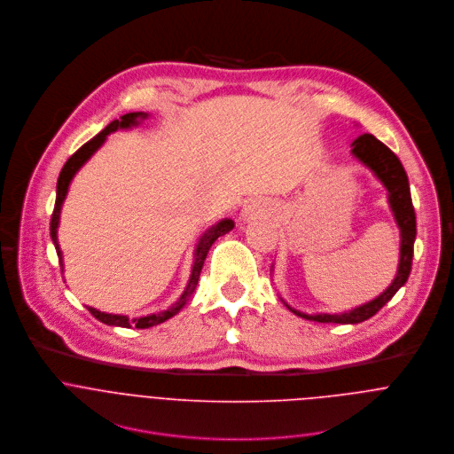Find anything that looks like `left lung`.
<instances>
[{
	"label": "left lung",
	"mask_w": 454,
	"mask_h": 454,
	"mask_svg": "<svg viewBox=\"0 0 454 454\" xmlns=\"http://www.w3.org/2000/svg\"><path fill=\"white\" fill-rule=\"evenodd\" d=\"M353 156L364 163L367 168L374 172V176L383 183V186L388 192V204L394 213V218L397 222V227L401 231V255H399V266L397 275L392 280V284L374 300H371L365 305H360L353 310L342 312V314H303L293 307L287 305L291 312H294L300 317H305L309 321L317 323H360L374 316L395 293L404 282L408 280L410 270H411V257H413V241H415V211L411 204L410 195V184L406 172L399 161V158L380 140H376L372 135H362L351 144Z\"/></svg>",
	"instance_id": "left-lung-1"
}]
</instances>
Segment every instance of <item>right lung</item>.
I'll return each mask as SVG.
<instances>
[{
    "instance_id": "obj_1",
    "label": "right lung",
    "mask_w": 454,
    "mask_h": 454,
    "mask_svg": "<svg viewBox=\"0 0 454 454\" xmlns=\"http://www.w3.org/2000/svg\"><path fill=\"white\" fill-rule=\"evenodd\" d=\"M147 114L144 112H133V114H126L122 115L119 121H114L110 122L99 135H96L92 140H89L85 145H82L69 160L67 163L64 165L60 176H59V183H57V200H55V209H53V216H51V239L55 243V248H57V254L60 257V266L62 264V252H60V245H59V238H57V229H59V222H60V209H62V204L66 200V195H67V190H69V184L74 177V174L83 167V163L105 144L106 137L117 129H126V128H131V126H137L140 122V119H145ZM234 227V222L232 220H222L220 223L213 225L199 241L197 245V250H195V261H193V268H192V277H190V282L184 289V293L181 294V298L167 310L163 312H158V314H151V316H144V317H137V319H129L128 316H117V314H106V312H101L98 309H92V307H87L89 312L99 319L101 323L105 325H112V326H122V328H131V326H137V328H149V326H154V325H160L167 319H170L172 316H176L184 305L186 301L190 300V296L193 294L197 284H199V277H200V271H202V266H204V261L207 257V252L211 248V245L223 234H227L231 229Z\"/></svg>"
}]
</instances>
